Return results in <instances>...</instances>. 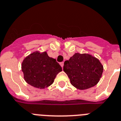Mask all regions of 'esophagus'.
Listing matches in <instances>:
<instances>
[{
    "label": "esophagus",
    "mask_w": 121,
    "mask_h": 121,
    "mask_svg": "<svg viewBox=\"0 0 121 121\" xmlns=\"http://www.w3.org/2000/svg\"><path fill=\"white\" fill-rule=\"evenodd\" d=\"M60 65H61V67H63V65H64V63L63 62H61V63H60Z\"/></svg>",
    "instance_id": "34e87169"
}]
</instances>
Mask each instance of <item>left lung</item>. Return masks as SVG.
<instances>
[{
	"instance_id": "8db88e82",
	"label": "left lung",
	"mask_w": 121,
	"mask_h": 121,
	"mask_svg": "<svg viewBox=\"0 0 121 121\" xmlns=\"http://www.w3.org/2000/svg\"><path fill=\"white\" fill-rule=\"evenodd\" d=\"M63 71L73 86L84 90L98 84L103 74V66L91 55L76 53L69 60L65 61Z\"/></svg>"
}]
</instances>
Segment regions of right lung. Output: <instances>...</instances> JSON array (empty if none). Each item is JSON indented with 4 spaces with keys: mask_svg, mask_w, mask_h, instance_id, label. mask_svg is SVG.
Returning <instances> with one entry per match:
<instances>
[{
    "mask_svg": "<svg viewBox=\"0 0 121 121\" xmlns=\"http://www.w3.org/2000/svg\"><path fill=\"white\" fill-rule=\"evenodd\" d=\"M22 71L26 83L35 88L45 89L53 84L56 74L62 71L55 59L47 52L35 51L24 58Z\"/></svg>",
    "mask_w": 121,
    "mask_h": 121,
    "instance_id": "add662e5",
    "label": "right lung"
}]
</instances>
